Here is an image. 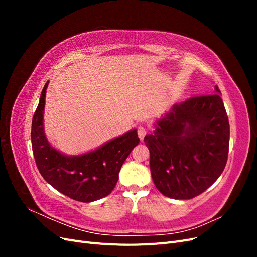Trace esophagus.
Here are the masks:
<instances>
[{"label":"esophagus","instance_id":"obj_1","mask_svg":"<svg viewBox=\"0 0 257 257\" xmlns=\"http://www.w3.org/2000/svg\"><path fill=\"white\" fill-rule=\"evenodd\" d=\"M137 132H138V137L141 138V141L143 142V141H144V137H145L146 134H147L146 127H145V126H139L138 130H137Z\"/></svg>","mask_w":257,"mask_h":257}]
</instances>
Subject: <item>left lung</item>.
<instances>
[{
	"label": "left lung",
	"instance_id": "8db88e82",
	"mask_svg": "<svg viewBox=\"0 0 257 257\" xmlns=\"http://www.w3.org/2000/svg\"><path fill=\"white\" fill-rule=\"evenodd\" d=\"M195 96L162 114L144 142L157 189L167 197L191 199L221 176L227 162L229 123L221 92Z\"/></svg>",
	"mask_w": 257,
	"mask_h": 257
}]
</instances>
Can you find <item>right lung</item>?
I'll use <instances>...</instances> for the list:
<instances>
[{
	"label": "right lung",
	"instance_id": "add662e5",
	"mask_svg": "<svg viewBox=\"0 0 257 257\" xmlns=\"http://www.w3.org/2000/svg\"><path fill=\"white\" fill-rule=\"evenodd\" d=\"M48 83L42 91L31 131L38 170L52 188L81 203L109 195L118 182L124 161L139 143L137 130H130L89 152L78 155L62 153L52 147L45 134L44 110Z\"/></svg>",
	"mask_w": 257,
	"mask_h": 257
}]
</instances>
